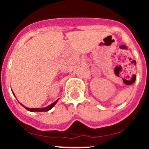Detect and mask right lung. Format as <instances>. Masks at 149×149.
<instances>
[{
    "mask_svg": "<svg viewBox=\"0 0 149 149\" xmlns=\"http://www.w3.org/2000/svg\"><path fill=\"white\" fill-rule=\"evenodd\" d=\"M13 95H14V93H13ZM57 101H58V99L56 100V101H55L54 102L51 104H50L49 106L46 107H43V108H29V107H24L23 104H22L21 103L20 104L24 107V108L26 109V110H29V111H30V112H45V111H48V110H51V108H53L54 106V105L56 104V102H57Z\"/></svg>",
    "mask_w": 149,
    "mask_h": 149,
    "instance_id": "right-lung-1",
    "label": "right lung"
}]
</instances>
